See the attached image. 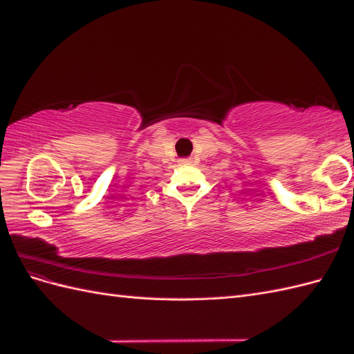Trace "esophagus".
I'll use <instances>...</instances> for the list:
<instances>
[{"instance_id":"obj_1","label":"esophagus","mask_w":354,"mask_h":354,"mask_svg":"<svg viewBox=\"0 0 354 354\" xmlns=\"http://www.w3.org/2000/svg\"><path fill=\"white\" fill-rule=\"evenodd\" d=\"M191 159H180V165H189Z\"/></svg>"}]
</instances>
